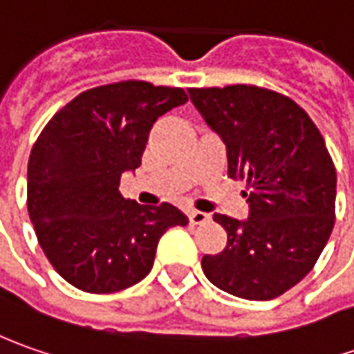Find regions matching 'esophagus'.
<instances>
[{"mask_svg": "<svg viewBox=\"0 0 354 354\" xmlns=\"http://www.w3.org/2000/svg\"><path fill=\"white\" fill-rule=\"evenodd\" d=\"M188 219L192 225H203V223H207L212 217H209V214H203V212L192 209V212H188Z\"/></svg>", "mask_w": 354, "mask_h": 354, "instance_id": "1", "label": "esophagus"}]
</instances>
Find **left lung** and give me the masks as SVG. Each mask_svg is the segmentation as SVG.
I'll use <instances>...</instances> for the list:
<instances>
[{
    "instance_id": "obj_1",
    "label": "left lung",
    "mask_w": 354,
    "mask_h": 354,
    "mask_svg": "<svg viewBox=\"0 0 354 354\" xmlns=\"http://www.w3.org/2000/svg\"><path fill=\"white\" fill-rule=\"evenodd\" d=\"M189 100L227 147V174L247 180L249 217L215 214L227 231L205 254L207 280L243 299H272L313 268L335 225L337 172L319 129L294 100L237 84L189 88Z\"/></svg>"
}]
</instances>
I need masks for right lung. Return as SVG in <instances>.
I'll return each instance as SVG.
<instances>
[{
	"mask_svg": "<svg viewBox=\"0 0 354 354\" xmlns=\"http://www.w3.org/2000/svg\"><path fill=\"white\" fill-rule=\"evenodd\" d=\"M186 102L182 88L127 80L82 92L46 123L29 156L27 209L68 284L90 294L133 286L151 272L166 231L188 225L172 203L139 205L119 194L154 121Z\"/></svg>",
	"mask_w": 354,
	"mask_h": 354,
	"instance_id": "obj_1",
	"label": "right lung"
}]
</instances>
